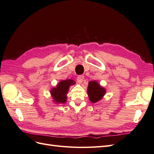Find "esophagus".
I'll return each instance as SVG.
<instances>
[{
  "label": "esophagus",
  "mask_w": 154,
  "mask_h": 154,
  "mask_svg": "<svg viewBox=\"0 0 154 154\" xmlns=\"http://www.w3.org/2000/svg\"><path fill=\"white\" fill-rule=\"evenodd\" d=\"M84 76L82 75V74H81V75H79L78 77H77V82L79 83H82V82L83 81V79H84Z\"/></svg>",
  "instance_id": "1"
}]
</instances>
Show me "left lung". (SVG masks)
<instances>
[{
  "mask_svg": "<svg viewBox=\"0 0 154 154\" xmlns=\"http://www.w3.org/2000/svg\"><path fill=\"white\" fill-rule=\"evenodd\" d=\"M87 92L91 101L92 103H96L105 95V89L103 87H101L97 82L91 81L88 82Z\"/></svg>",
  "mask_w": 154,
  "mask_h": 154,
  "instance_id": "1",
  "label": "left lung"
}]
</instances>
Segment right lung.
I'll list each match as a JSON object with an SVG mask.
<instances>
[{
	"instance_id": "obj_1",
	"label": "right lung",
	"mask_w": 154,
	"mask_h": 154,
	"mask_svg": "<svg viewBox=\"0 0 154 154\" xmlns=\"http://www.w3.org/2000/svg\"><path fill=\"white\" fill-rule=\"evenodd\" d=\"M75 82L72 80H66L60 82L57 87L52 88L51 91V95L55 102L57 103H64L66 102V94L68 92L69 87L74 85Z\"/></svg>"
}]
</instances>
